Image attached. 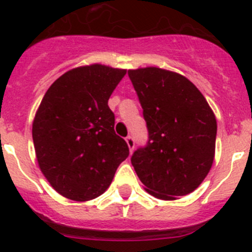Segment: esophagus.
Here are the masks:
<instances>
[{
  "label": "esophagus",
  "instance_id": "obj_1",
  "mask_svg": "<svg viewBox=\"0 0 252 252\" xmlns=\"http://www.w3.org/2000/svg\"><path fill=\"white\" fill-rule=\"evenodd\" d=\"M126 142H127V146L128 149H130V151L132 152L133 149H135V140H133L132 136H127V137H126Z\"/></svg>",
  "mask_w": 252,
  "mask_h": 252
}]
</instances>
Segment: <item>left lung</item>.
Masks as SVG:
<instances>
[{
	"instance_id": "1",
	"label": "left lung",
	"mask_w": 252,
	"mask_h": 252,
	"mask_svg": "<svg viewBox=\"0 0 252 252\" xmlns=\"http://www.w3.org/2000/svg\"><path fill=\"white\" fill-rule=\"evenodd\" d=\"M142 107L149 140L131 156L146 191L161 200L192 192L215 156V115L197 87L158 67L128 71Z\"/></svg>"
}]
</instances>
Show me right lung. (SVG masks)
Wrapping results in <instances>:
<instances>
[{
    "label": "right lung",
    "mask_w": 252,
    "mask_h": 252,
    "mask_svg": "<svg viewBox=\"0 0 252 252\" xmlns=\"http://www.w3.org/2000/svg\"><path fill=\"white\" fill-rule=\"evenodd\" d=\"M126 71L102 64L77 67L57 78L32 125L41 171L59 193L87 201L105 192L128 146L115 132L107 102Z\"/></svg>",
    "instance_id": "right-lung-1"
}]
</instances>
